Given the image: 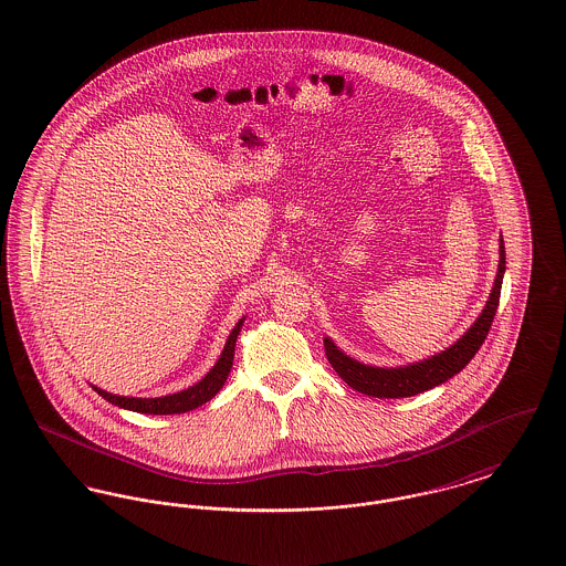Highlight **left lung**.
Returning <instances> with one entry per match:
<instances>
[{
    "instance_id": "obj_1",
    "label": "left lung",
    "mask_w": 566,
    "mask_h": 566,
    "mask_svg": "<svg viewBox=\"0 0 566 566\" xmlns=\"http://www.w3.org/2000/svg\"><path fill=\"white\" fill-rule=\"evenodd\" d=\"M504 269H506V252H504V241L500 239V264H497V275H495L493 291L489 295V302L484 305L479 321L452 347L437 353L424 361L409 364L402 368H375V366H364V364L350 359L343 350H338V347L329 338H325V355H327L332 368L353 390L375 396V398L416 396L420 391L431 390L436 386L446 384L457 373H461L482 347V343L491 329L495 310L500 305Z\"/></svg>"
}]
</instances>
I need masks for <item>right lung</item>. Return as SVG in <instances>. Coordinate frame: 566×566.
<instances>
[{"instance_id":"1","label":"right lung","mask_w":566,"mask_h":566,"mask_svg":"<svg viewBox=\"0 0 566 566\" xmlns=\"http://www.w3.org/2000/svg\"><path fill=\"white\" fill-rule=\"evenodd\" d=\"M241 325H243V318L234 325V329L230 332L228 336V343L221 350V357L218 359V364L213 366V370L202 379L198 381L196 386L187 388V390L176 391L170 396H161V398H127V396H116V394H109V391H98L105 400H109L112 405H118L123 409H129V411H137V413H153V416H170V413H185V411H191L200 405H205L207 400H211L216 394H218L228 375H230V368H232V359H234V345H237V336L241 332Z\"/></svg>"}]
</instances>
